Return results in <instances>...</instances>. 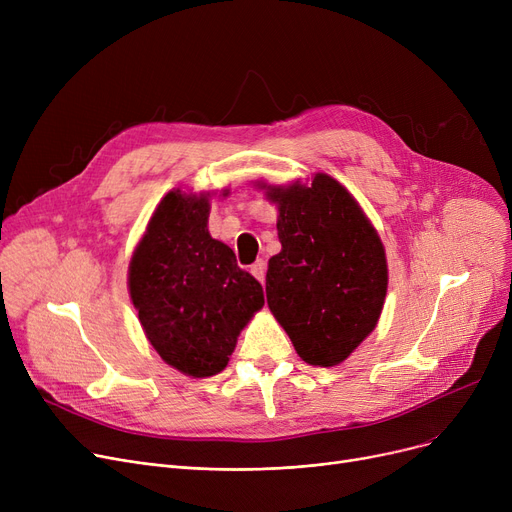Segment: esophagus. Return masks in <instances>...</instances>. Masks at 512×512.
<instances>
[{
  "instance_id": "1",
  "label": "esophagus",
  "mask_w": 512,
  "mask_h": 512,
  "mask_svg": "<svg viewBox=\"0 0 512 512\" xmlns=\"http://www.w3.org/2000/svg\"><path fill=\"white\" fill-rule=\"evenodd\" d=\"M251 274H253L259 282L265 280V261H263V259H257V261L251 265Z\"/></svg>"
}]
</instances>
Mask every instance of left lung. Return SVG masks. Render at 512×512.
Returning a JSON list of instances; mask_svg holds the SVG:
<instances>
[{
  "label": "left lung",
  "instance_id": "8db88e82",
  "mask_svg": "<svg viewBox=\"0 0 512 512\" xmlns=\"http://www.w3.org/2000/svg\"><path fill=\"white\" fill-rule=\"evenodd\" d=\"M282 251L265 276L267 305L309 365L344 361L375 328L388 288L384 245L359 203L328 174L267 186Z\"/></svg>",
  "mask_w": 512,
  "mask_h": 512
}]
</instances>
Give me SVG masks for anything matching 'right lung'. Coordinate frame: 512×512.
I'll return each mask as SVG.
<instances>
[{
	"label": "right lung",
	"instance_id": "add662e5",
	"mask_svg": "<svg viewBox=\"0 0 512 512\" xmlns=\"http://www.w3.org/2000/svg\"><path fill=\"white\" fill-rule=\"evenodd\" d=\"M207 195L168 193L132 255L128 286L159 357L193 378L220 373L263 288L209 236Z\"/></svg>",
	"mask_w": 512,
	"mask_h": 512
}]
</instances>
